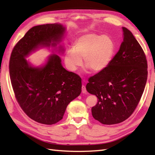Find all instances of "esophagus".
<instances>
[{"mask_svg": "<svg viewBox=\"0 0 155 155\" xmlns=\"http://www.w3.org/2000/svg\"><path fill=\"white\" fill-rule=\"evenodd\" d=\"M82 93H84V94L87 93L86 88H85V86H84V85H83V86H82Z\"/></svg>", "mask_w": 155, "mask_h": 155, "instance_id": "34e87169", "label": "esophagus"}]
</instances>
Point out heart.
I'll use <instances>...</instances> for the list:
<instances>
[{"label": "heart", "mask_w": 155, "mask_h": 155, "mask_svg": "<svg viewBox=\"0 0 155 155\" xmlns=\"http://www.w3.org/2000/svg\"><path fill=\"white\" fill-rule=\"evenodd\" d=\"M115 44L108 35L88 33L78 38L74 48L65 52L64 61L70 71L74 72L83 63L94 72L106 68L114 56Z\"/></svg>", "instance_id": "obj_1"}]
</instances>
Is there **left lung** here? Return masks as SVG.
Instances as JSON below:
<instances>
[{
	"label": "left lung",
	"mask_w": 155,
	"mask_h": 155,
	"mask_svg": "<svg viewBox=\"0 0 155 155\" xmlns=\"http://www.w3.org/2000/svg\"><path fill=\"white\" fill-rule=\"evenodd\" d=\"M119 51L103 71L91 77L86 88L98 102L91 108L95 120L103 124L123 122L139 104L147 80V62L143 48L128 29L122 27Z\"/></svg>",
	"instance_id": "8db88e82"
}]
</instances>
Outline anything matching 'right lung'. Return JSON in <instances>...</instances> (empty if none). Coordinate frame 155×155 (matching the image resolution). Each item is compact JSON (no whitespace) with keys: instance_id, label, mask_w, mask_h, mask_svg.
Returning a JSON list of instances; mask_svg holds the SVG:
<instances>
[{"instance_id":"right-lung-1","label":"right lung","mask_w":155,"mask_h":155,"mask_svg":"<svg viewBox=\"0 0 155 155\" xmlns=\"http://www.w3.org/2000/svg\"><path fill=\"white\" fill-rule=\"evenodd\" d=\"M66 31L61 23L35 26L15 45L10 58V77L16 100L27 116L41 124H53L62 119L68 104L81 93V78L66 70L57 54L49 55L40 66L26 58L43 48L63 54L64 47L57 45Z\"/></svg>"}]
</instances>
